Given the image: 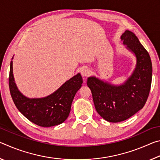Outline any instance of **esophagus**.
<instances>
[{
	"mask_svg": "<svg viewBox=\"0 0 160 160\" xmlns=\"http://www.w3.org/2000/svg\"><path fill=\"white\" fill-rule=\"evenodd\" d=\"M81 74L83 77H88L90 75V70L88 68H83L81 70Z\"/></svg>",
	"mask_w": 160,
	"mask_h": 160,
	"instance_id": "1",
	"label": "esophagus"
}]
</instances>
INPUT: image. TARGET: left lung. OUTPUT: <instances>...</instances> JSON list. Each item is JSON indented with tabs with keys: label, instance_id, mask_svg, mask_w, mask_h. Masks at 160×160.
<instances>
[{
	"label": "left lung",
	"instance_id": "8db88e82",
	"mask_svg": "<svg viewBox=\"0 0 160 160\" xmlns=\"http://www.w3.org/2000/svg\"><path fill=\"white\" fill-rule=\"evenodd\" d=\"M121 39L136 56V68L131 76L119 86L104 82L95 77H90L87 82L97 113L112 123L126 120L144 107L150 91L152 74L150 55L138 37L126 30Z\"/></svg>",
	"mask_w": 160,
	"mask_h": 160
}]
</instances>
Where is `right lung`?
I'll use <instances>...</instances> for the list:
<instances>
[{
    "label": "right lung",
    "mask_w": 160,
    "mask_h": 160,
    "mask_svg": "<svg viewBox=\"0 0 160 160\" xmlns=\"http://www.w3.org/2000/svg\"><path fill=\"white\" fill-rule=\"evenodd\" d=\"M82 84V76L78 73L51 95L44 98L29 99L17 88L12 74V61L10 62L9 88L12 99L18 109L37 126L51 127L64 122L70 113L75 94Z\"/></svg>",
    "instance_id": "right-lung-1"
}]
</instances>
